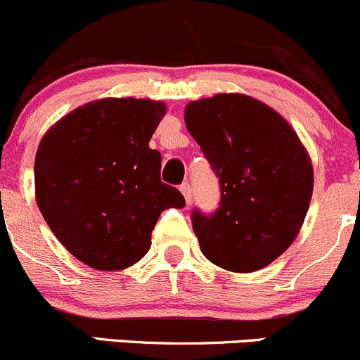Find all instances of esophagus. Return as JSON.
Here are the masks:
<instances>
[{
    "label": "esophagus",
    "instance_id": "obj_1",
    "mask_svg": "<svg viewBox=\"0 0 360 360\" xmlns=\"http://www.w3.org/2000/svg\"><path fill=\"white\" fill-rule=\"evenodd\" d=\"M180 192H181V194H184V198H185V201H187V205H191V201H192V188H191V185L184 184L180 187Z\"/></svg>",
    "mask_w": 360,
    "mask_h": 360
}]
</instances>
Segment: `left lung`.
<instances>
[{
  "instance_id": "left-lung-1",
  "label": "left lung",
  "mask_w": 360,
  "mask_h": 360,
  "mask_svg": "<svg viewBox=\"0 0 360 360\" xmlns=\"http://www.w3.org/2000/svg\"><path fill=\"white\" fill-rule=\"evenodd\" d=\"M185 126L220 180L213 215H192L202 255L219 268H266L300 234L313 192L308 150L266 103L220 92L185 106Z\"/></svg>"
}]
</instances>
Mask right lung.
<instances>
[{
    "mask_svg": "<svg viewBox=\"0 0 360 360\" xmlns=\"http://www.w3.org/2000/svg\"><path fill=\"white\" fill-rule=\"evenodd\" d=\"M165 113V103L154 99H96L59 119L38 145V208L89 268L136 264L159 215L185 206L184 195L161 181V154L148 147Z\"/></svg>",
    "mask_w": 360,
    "mask_h": 360,
    "instance_id": "add662e5",
    "label": "right lung"
}]
</instances>
